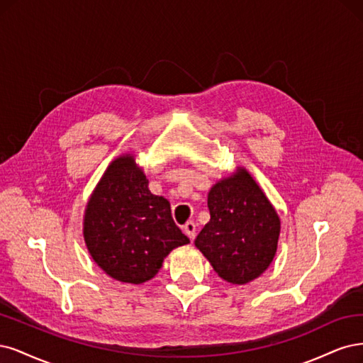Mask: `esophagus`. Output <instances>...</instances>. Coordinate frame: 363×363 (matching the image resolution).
I'll return each instance as SVG.
<instances>
[{"label":"esophagus","mask_w":363,"mask_h":363,"mask_svg":"<svg viewBox=\"0 0 363 363\" xmlns=\"http://www.w3.org/2000/svg\"><path fill=\"white\" fill-rule=\"evenodd\" d=\"M185 235L189 237L191 241L196 238V225L193 223V221H186V223L182 226Z\"/></svg>","instance_id":"esophagus-1"}]
</instances>
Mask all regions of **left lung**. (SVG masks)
Returning <instances> with one entry per match:
<instances>
[{
	"mask_svg": "<svg viewBox=\"0 0 363 363\" xmlns=\"http://www.w3.org/2000/svg\"><path fill=\"white\" fill-rule=\"evenodd\" d=\"M209 218L194 245L229 284L245 285L274 259L280 220L261 186L244 167L217 181L208 193Z\"/></svg>",
	"mask_w": 363,
	"mask_h": 363,
	"instance_id": "1",
	"label": "left lung"
}]
</instances>
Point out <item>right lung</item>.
I'll list each match as a JSON object with an SVG mask.
<instances>
[{"instance_id": "right-lung-1", "label": "right lung", "mask_w": 363, "mask_h": 363, "mask_svg": "<svg viewBox=\"0 0 363 363\" xmlns=\"http://www.w3.org/2000/svg\"><path fill=\"white\" fill-rule=\"evenodd\" d=\"M147 185L135 157L119 155L84 209L83 235L91 259L123 284L147 282L173 249L190 242L174 225L167 199L152 194Z\"/></svg>"}]
</instances>
